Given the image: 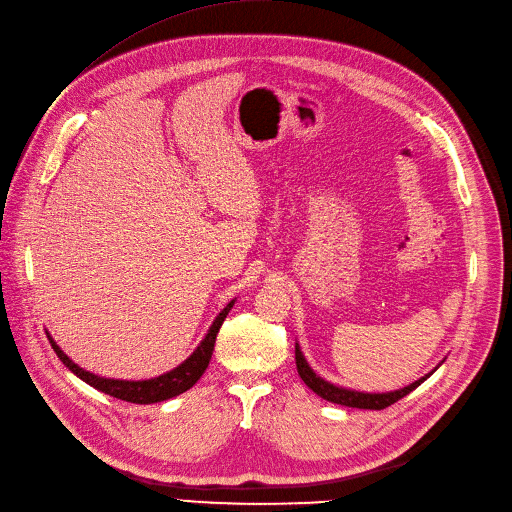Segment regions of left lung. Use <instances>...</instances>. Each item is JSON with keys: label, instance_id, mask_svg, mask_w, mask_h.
Here are the masks:
<instances>
[{"label": "left lung", "instance_id": "left-lung-1", "mask_svg": "<svg viewBox=\"0 0 512 512\" xmlns=\"http://www.w3.org/2000/svg\"><path fill=\"white\" fill-rule=\"evenodd\" d=\"M296 368H298V374H300V379L304 381V385L309 387V389H313L319 397H323L327 401H333V403H339V405L358 407V410H385V407L393 405L395 401H399L407 393H412L418 385H422L430 377V374H426V377H422L420 381L407 385V387H403L399 391H391V393H360V391H350V389L335 387V385L323 381L319 374H315L313 368L306 364L298 344H296Z\"/></svg>", "mask_w": 512, "mask_h": 512}]
</instances>
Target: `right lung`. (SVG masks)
Listing matches in <instances>:
<instances>
[{"mask_svg":"<svg viewBox=\"0 0 512 512\" xmlns=\"http://www.w3.org/2000/svg\"><path fill=\"white\" fill-rule=\"evenodd\" d=\"M232 302H228L224 306V311L216 317V321L212 323L208 335L203 337V342L197 346V350L181 364L177 366L175 370H170L166 374H160V377L156 379H148V381H115V379H102L98 377V374H92L84 368H80L78 364H74L70 358H67L59 346L53 342L51 335L49 342L55 350V354L59 356V360L70 368L76 377H80L84 383H88L90 387L107 393L111 397H117L121 401H129V403H140V405H146V403H158V401H166L170 397H177L181 393H185L187 389H191L203 372H206L208 364H210V358H212V352H214V344H216V335L228 315V311L232 309Z\"/></svg>","mask_w":512,"mask_h":512,"instance_id":"obj_1","label":"right lung"}]
</instances>
